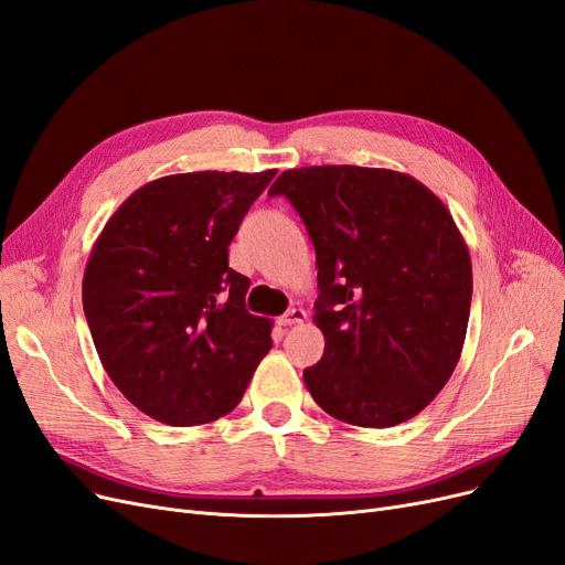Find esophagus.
Returning <instances> with one entry per match:
<instances>
[{"label":"esophagus","instance_id":"esophagus-1","mask_svg":"<svg viewBox=\"0 0 565 565\" xmlns=\"http://www.w3.org/2000/svg\"><path fill=\"white\" fill-rule=\"evenodd\" d=\"M306 320V310L303 308H289L287 313L278 320L280 327H291V324H301Z\"/></svg>","mask_w":565,"mask_h":565}]
</instances>
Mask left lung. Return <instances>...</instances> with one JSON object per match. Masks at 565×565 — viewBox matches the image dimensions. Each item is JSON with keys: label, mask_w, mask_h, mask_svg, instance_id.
Returning a JSON list of instances; mask_svg holds the SVG:
<instances>
[{"label": "left lung", "mask_w": 565, "mask_h": 565, "mask_svg": "<svg viewBox=\"0 0 565 565\" xmlns=\"http://www.w3.org/2000/svg\"><path fill=\"white\" fill-rule=\"evenodd\" d=\"M268 193L289 199L316 247L324 353L303 372L308 393L348 425L420 414L451 379L470 320L472 262L451 212L387 168H295Z\"/></svg>", "instance_id": "8db88e82"}]
</instances>
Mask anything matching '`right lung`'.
Segmentation results:
<instances>
[{
	"mask_svg": "<svg viewBox=\"0 0 565 565\" xmlns=\"http://www.w3.org/2000/svg\"><path fill=\"white\" fill-rule=\"evenodd\" d=\"M274 178L168 174L132 191L97 236L84 313L105 372L149 418L191 427L226 416L274 345V322L245 308L249 278L228 268V245Z\"/></svg>",
	"mask_w": 565,
	"mask_h": 565,
	"instance_id": "right-lung-1",
	"label": "right lung"
}]
</instances>
